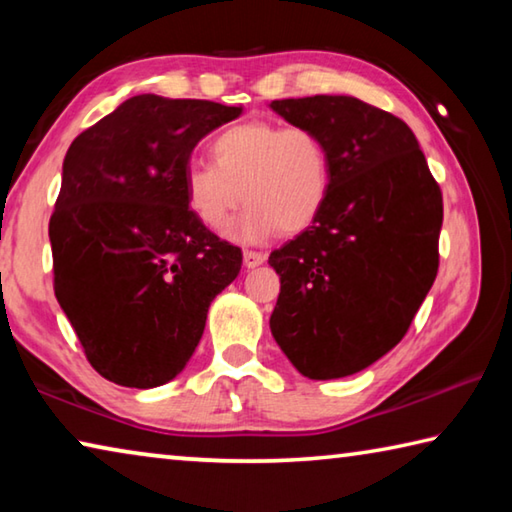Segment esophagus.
<instances>
[{
  "label": "esophagus",
  "mask_w": 512,
  "mask_h": 512,
  "mask_svg": "<svg viewBox=\"0 0 512 512\" xmlns=\"http://www.w3.org/2000/svg\"><path fill=\"white\" fill-rule=\"evenodd\" d=\"M264 255L257 253V250H244V266L246 268H255L259 264H264Z\"/></svg>",
  "instance_id": "34e87169"
}]
</instances>
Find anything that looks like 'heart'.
<instances>
[{
    "label": "heart",
    "mask_w": 512,
    "mask_h": 512,
    "mask_svg": "<svg viewBox=\"0 0 512 512\" xmlns=\"http://www.w3.org/2000/svg\"><path fill=\"white\" fill-rule=\"evenodd\" d=\"M212 161L187 164V207L205 228L221 230L241 198L248 203L228 237L259 244L277 230L302 232L318 219L332 189V160L320 135L305 126L253 119L210 142Z\"/></svg>",
    "instance_id": "1"
}]
</instances>
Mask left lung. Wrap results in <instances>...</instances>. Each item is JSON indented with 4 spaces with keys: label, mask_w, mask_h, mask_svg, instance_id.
<instances>
[{
    "label": "left lung",
    "mask_w": 512,
    "mask_h": 512,
    "mask_svg": "<svg viewBox=\"0 0 512 512\" xmlns=\"http://www.w3.org/2000/svg\"><path fill=\"white\" fill-rule=\"evenodd\" d=\"M316 131L332 189L309 230L277 248L271 334L300 375L341 379L391 352L438 273L443 196L402 119L345 94L271 101Z\"/></svg>",
    "instance_id": "left-lung-1"
}]
</instances>
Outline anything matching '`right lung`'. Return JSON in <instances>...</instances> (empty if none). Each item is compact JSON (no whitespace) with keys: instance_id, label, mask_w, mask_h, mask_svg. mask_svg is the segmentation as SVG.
<instances>
[{"instance_id":"obj_1","label":"right lung","mask_w":512,"mask_h":512,"mask_svg":"<svg viewBox=\"0 0 512 512\" xmlns=\"http://www.w3.org/2000/svg\"><path fill=\"white\" fill-rule=\"evenodd\" d=\"M244 108L140 94L67 149L49 221L54 291L92 368L119 386L178 377L241 250L185 201L194 146Z\"/></svg>"}]
</instances>
